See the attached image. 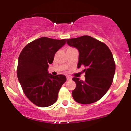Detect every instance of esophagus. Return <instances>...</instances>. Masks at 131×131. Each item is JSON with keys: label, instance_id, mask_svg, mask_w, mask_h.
I'll return each mask as SVG.
<instances>
[{"label": "esophagus", "instance_id": "esophagus-1", "mask_svg": "<svg viewBox=\"0 0 131 131\" xmlns=\"http://www.w3.org/2000/svg\"><path fill=\"white\" fill-rule=\"evenodd\" d=\"M67 81H71L72 79V78L70 77V76H68V77L67 78Z\"/></svg>", "mask_w": 131, "mask_h": 131}]
</instances>
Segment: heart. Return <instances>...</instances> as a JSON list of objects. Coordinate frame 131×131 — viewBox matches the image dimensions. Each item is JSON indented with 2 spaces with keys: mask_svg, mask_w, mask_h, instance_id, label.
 <instances>
[{
  "mask_svg": "<svg viewBox=\"0 0 131 131\" xmlns=\"http://www.w3.org/2000/svg\"><path fill=\"white\" fill-rule=\"evenodd\" d=\"M71 49H73V48H71V47H69L68 48L67 50H71Z\"/></svg>",
  "mask_w": 131,
  "mask_h": 131,
  "instance_id": "heart-1",
  "label": "heart"
}]
</instances>
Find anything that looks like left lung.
<instances>
[{"mask_svg": "<svg viewBox=\"0 0 131 131\" xmlns=\"http://www.w3.org/2000/svg\"><path fill=\"white\" fill-rule=\"evenodd\" d=\"M70 46L79 51L78 68H85V81L73 78L76 88L72 95L76 102L90 104L98 101L108 91L115 73L112 53L105 43L89 36L67 40Z\"/></svg>", "mask_w": 131, "mask_h": 131, "instance_id": "left-lung-1", "label": "left lung"}]
</instances>
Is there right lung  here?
Segmentation results:
<instances>
[{"label":"right lung","mask_w":131,"mask_h":131,"mask_svg":"<svg viewBox=\"0 0 131 131\" xmlns=\"http://www.w3.org/2000/svg\"><path fill=\"white\" fill-rule=\"evenodd\" d=\"M66 39L43 37L28 43L18 58L17 76L24 94L37 106L47 107L57 102L61 87L67 81L63 74L48 73L56 52Z\"/></svg>","instance_id":"add662e5"}]
</instances>
